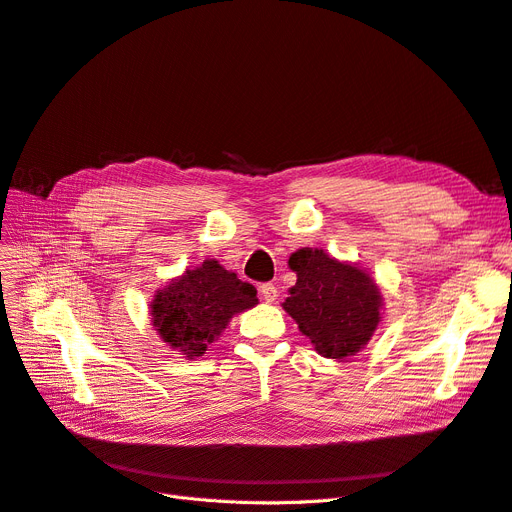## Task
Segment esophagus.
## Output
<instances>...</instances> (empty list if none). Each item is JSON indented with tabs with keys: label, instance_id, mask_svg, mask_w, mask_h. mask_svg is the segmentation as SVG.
<instances>
[{
	"label": "esophagus",
	"instance_id": "esophagus-1",
	"mask_svg": "<svg viewBox=\"0 0 512 512\" xmlns=\"http://www.w3.org/2000/svg\"><path fill=\"white\" fill-rule=\"evenodd\" d=\"M260 294H262V299H265L267 303H273L277 299V288H275V284L267 282V284L260 286Z\"/></svg>",
	"mask_w": 512,
	"mask_h": 512
}]
</instances>
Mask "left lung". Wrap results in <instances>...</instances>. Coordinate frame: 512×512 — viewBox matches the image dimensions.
Instances as JSON below:
<instances>
[{"label":"left lung","mask_w":512,"mask_h":512,"mask_svg":"<svg viewBox=\"0 0 512 512\" xmlns=\"http://www.w3.org/2000/svg\"><path fill=\"white\" fill-rule=\"evenodd\" d=\"M297 284L284 303L318 354L346 359L359 352L380 322L382 297L359 267L337 262L322 250L294 252L288 260Z\"/></svg>","instance_id":"obj_1"}]
</instances>
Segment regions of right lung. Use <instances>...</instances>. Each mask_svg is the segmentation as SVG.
I'll return each instance as SVG.
<instances>
[{
	"label": "right lung",
	"mask_w": 512,
	"mask_h": 512,
	"mask_svg": "<svg viewBox=\"0 0 512 512\" xmlns=\"http://www.w3.org/2000/svg\"><path fill=\"white\" fill-rule=\"evenodd\" d=\"M256 303L252 284L241 282L237 273L226 271L215 260H207L156 294L151 322L170 348L198 359L232 316Z\"/></svg>",
	"instance_id": "add662e5"
}]
</instances>
